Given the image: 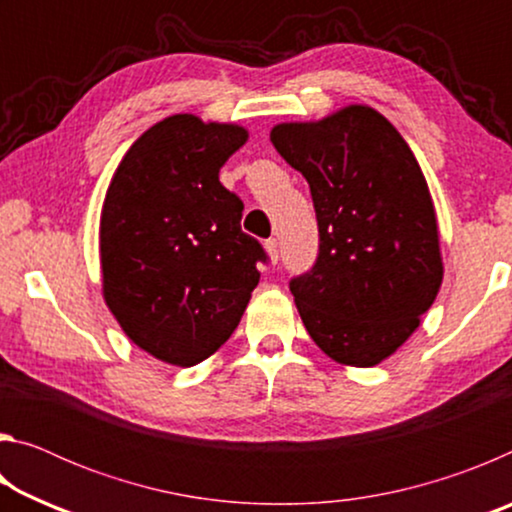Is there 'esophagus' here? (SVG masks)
<instances>
[{
	"label": "esophagus",
	"mask_w": 512,
	"mask_h": 512,
	"mask_svg": "<svg viewBox=\"0 0 512 512\" xmlns=\"http://www.w3.org/2000/svg\"><path fill=\"white\" fill-rule=\"evenodd\" d=\"M264 246H266L268 257H271V262L277 264V259H280V244H277V239H268Z\"/></svg>",
	"instance_id": "1"
}]
</instances>
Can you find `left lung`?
Instances as JSON below:
<instances>
[{"instance_id": "obj_1", "label": "left lung", "mask_w": 512, "mask_h": 512, "mask_svg": "<svg viewBox=\"0 0 512 512\" xmlns=\"http://www.w3.org/2000/svg\"><path fill=\"white\" fill-rule=\"evenodd\" d=\"M271 142L307 178L318 221L316 262L289 282L302 323L334 361L375 366L415 332L443 282L420 164L368 106L280 124Z\"/></svg>"}]
</instances>
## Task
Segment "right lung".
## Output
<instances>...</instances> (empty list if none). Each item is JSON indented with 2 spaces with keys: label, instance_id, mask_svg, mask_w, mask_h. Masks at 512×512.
Masks as SVG:
<instances>
[{
  "label": "right lung",
  "instance_id": "obj_1",
  "mask_svg": "<svg viewBox=\"0 0 512 512\" xmlns=\"http://www.w3.org/2000/svg\"><path fill=\"white\" fill-rule=\"evenodd\" d=\"M246 140L241 126L162 119L128 149L103 201V296L128 339L173 366L230 339L268 262L219 180Z\"/></svg>",
  "mask_w": 512,
  "mask_h": 512
}]
</instances>
